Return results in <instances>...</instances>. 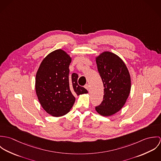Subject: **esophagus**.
Returning <instances> with one entry per match:
<instances>
[{
    "instance_id": "1",
    "label": "esophagus",
    "mask_w": 161,
    "mask_h": 161,
    "mask_svg": "<svg viewBox=\"0 0 161 161\" xmlns=\"http://www.w3.org/2000/svg\"><path fill=\"white\" fill-rule=\"evenodd\" d=\"M84 87L87 89V90H89V84H86L85 85V86H84Z\"/></svg>"
}]
</instances>
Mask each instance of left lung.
Here are the masks:
<instances>
[{"instance_id":"8db88e82","label":"left lung","mask_w":161,"mask_h":161,"mask_svg":"<svg viewBox=\"0 0 161 161\" xmlns=\"http://www.w3.org/2000/svg\"><path fill=\"white\" fill-rule=\"evenodd\" d=\"M96 63L103 84L104 95L95 110L100 115L111 116L122 108L128 98L131 91L130 72L123 60L109 51L97 56Z\"/></svg>"}]
</instances>
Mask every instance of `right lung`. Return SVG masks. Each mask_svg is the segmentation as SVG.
Returning <instances> with one entry per match:
<instances>
[{
  "instance_id": "add662e5",
  "label": "right lung",
  "mask_w": 161,
  "mask_h": 161,
  "mask_svg": "<svg viewBox=\"0 0 161 161\" xmlns=\"http://www.w3.org/2000/svg\"><path fill=\"white\" fill-rule=\"evenodd\" d=\"M71 58L63 50L56 49L42 61L36 74L35 90L38 100L47 114L59 117L72 107L74 96L88 91L77 84L76 73L69 75Z\"/></svg>"
}]
</instances>
